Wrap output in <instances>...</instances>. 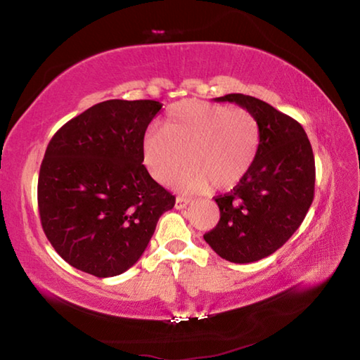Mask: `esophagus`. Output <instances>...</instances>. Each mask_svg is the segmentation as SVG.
<instances>
[{
  "instance_id": "esophagus-1",
  "label": "esophagus",
  "mask_w": 360,
  "mask_h": 360,
  "mask_svg": "<svg viewBox=\"0 0 360 360\" xmlns=\"http://www.w3.org/2000/svg\"><path fill=\"white\" fill-rule=\"evenodd\" d=\"M191 203V198H186V197H176V203H174V206H176V210H184L186 206Z\"/></svg>"
}]
</instances>
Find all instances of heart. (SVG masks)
I'll use <instances>...</instances> for the list:
<instances>
[{
  "instance_id": "1",
  "label": "heart",
  "mask_w": 360,
  "mask_h": 360,
  "mask_svg": "<svg viewBox=\"0 0 360 360\" xmlns=\"http://www.w3.org/2000/svg\"><path fill=\"white\" fill-rule=\"evenodd\" d=\"M259 144V124L246 109L187 100L169 109L160 131L143 138L141 154L158 182L173 181L188 163L181 187L225 191L248 174Z\"/></svg>"
}]
</instances>
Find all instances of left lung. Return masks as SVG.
Wrapping results in <instances>:
<instances>
[{
	"label": "left lung",
	"instance_id": "obj_1",
	"mask_svg": "<svg viewBox=\"0 0 360 360\" xmlns=\"http://www.w3.org/2000/svg\"><path fill=\"white\" fill-rule=\"evenodd\" d=\"M214 100L251 112L260 144L245 178L214 198L221 219L203 238L222 259L251 264L281 248L307 216L314 198L313 149L303 127L268 103L243 94Z\"/></svg>",
	"mask_w": 360,
	"mask_h": 360
}]
</instances>
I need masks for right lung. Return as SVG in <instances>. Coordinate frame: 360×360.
<instances>
[{"instance_id":"right-lung-1","label":"right lung","mask_w":360,"mask_h":360,"mask_svg":"<svg viewBox=\"0 0 360 360\" xmlns=\"http://www.w3.org/2000/svg\"><path fill=\"white\" fill-rule=\"evenodd\" d=\"M154 100H108L60 129L38 179L42 230L60 257L98 278L141 257L174 195L150 178L141 143L160 112Z\"/></svg>"}]
</instances>
